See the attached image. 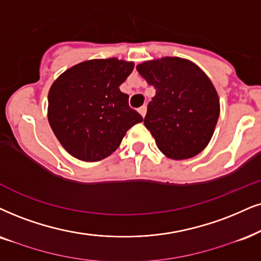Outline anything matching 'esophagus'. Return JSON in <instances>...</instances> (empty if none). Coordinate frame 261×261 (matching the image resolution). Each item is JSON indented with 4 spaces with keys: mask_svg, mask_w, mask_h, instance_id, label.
Instances as JSON below:
<instances>
[{
    "mask_svg": "<svg viewBox=\"0 0 261 261\" xmlns=\"http://www.w3.org/2000/svg\"><path fill=\"white\" fill-rule=\"evenodd\" d=\"M138 112H140V114L142 115V117H144V115H146V113H147V106L140 107V108H138Z\"/></svg>",
    "mask_w": 261,
    "mask_h": 261,
    "instance_id": "esophagus-1",
    "label": "esophagus"
}]
</instances>
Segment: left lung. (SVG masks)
Listing matches in <instances>:
<instances>
[{
	"mask_svg": "<svg viewBox=\"0 0 261 261\" xmlns=\"http://www.w3.org/2000/svg\"><path fill=\"white\" fill-rule=\"evenodd\" d=\"M137 71L155 96L148 103L144 125L161 153L174 160L201 153L219 118V97L199 66L182 58L146 61Z\"/></svg>",
	"mask_w": 261,
	"mask_h": 261,
	"instance_id": "obj_1",
	"label": "left lung"
}]
</instances>
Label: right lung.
Wrapping results in <instances>:
<instances>
[{"instance_id": "add662e5", "label": "right lung", "mask_w": 261, "mask_h": 261, "mask_svg": "<svg viewBox=\"0 0 261 261\" xmlns=\"http://www.w3.org/2000/svg\"><path fill=\"white\" fill-rule=\"evenodd\" d=\"M134 62L95 59L73 66L53 83L48 120L72 156L100 161L120 146L126 131L143 120L120 91Z\"/></svg>"}]
</instances>
